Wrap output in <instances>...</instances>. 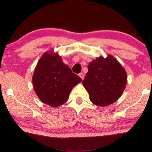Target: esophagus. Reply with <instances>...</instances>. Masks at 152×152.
<instances>
[{
	"label": "esophagus",
	"mask_w": 152,
	"mask_h": 152,
	"mask_svg": "<svg viewBox=\"0 0 152 152\" xmlns=\"http://www.w3.org/2000/svg\"><path fill=\"white\" fill-rule=\"evenodd\" d=\"M79 76L80 77L81 79H82V80H84V75L82 73V72H80V74H79Z\"/></svg>",
	"instance_id": "obj_1"
}]
</instances>
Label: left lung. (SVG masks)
<instances>
[{
	"mask_svg": "<svg viewBox=\"0 0 152 152\" xmlns=\"http://www.w3.org/2000/svg\"><path fill=\"white\" fill-rule=\"evenodd\" d=\"M83 85L93 104L105 107L121 96L126 83L125 70L113 57H99L88 66Z\"/></svg>",
	"mask_w": 152,
	"mask_h": 152,
	"instance_id": "left-lung-1",
	"label": "left lung"
}]
</instances>
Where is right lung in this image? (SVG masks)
Segmentation results:
<instances>
[{
	"label": "right lung",
	"instance_id": "1",
	"mask_svg": "<svg viewBox=\"0 0 152 152\" xmlns=\"http://www.w3.org/2000/svg\"><path fill=\"white\" fill-rule=\"evenodd\" d=\"M82 81L57 54L43 55L35 68L32 82L43 102L57 107L67 102L72 88Z\"/></svg>",
	"mask_w": 152,
	"mask_h": 152
}]
</instances>
